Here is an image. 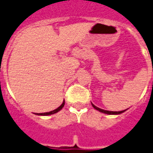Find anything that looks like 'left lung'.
Masks as SVG:
<instances>
[{
	"instance_id": "8db88e82",
	"label": "left lung",
	"mask_w": 153,
	"mask_h": 153,
	"mask_svg": "<svg viewBox=\"0 0 153 153\" xmlns=\"http://www.w3.org/2000/svg\"><path fill=\"white\" fill-rule=\"evenodd\" d=\"M91 104H92V103H91ZM92 106L94 107L95 110L99 111L105 113V114H108V115H119V114H121V113H123L124 111H126V110H125V111H105V110H102V109H100V108H99V107L95 106L93 104H92Z\"/></svg>"
}]
</instances>
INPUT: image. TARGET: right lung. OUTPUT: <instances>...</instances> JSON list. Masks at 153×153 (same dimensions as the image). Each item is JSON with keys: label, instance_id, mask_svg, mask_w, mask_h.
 <instances>
[{"label": "right lung", "instance_id": "add662e5", "mask_svg": "<svg viewBox=\"0 0 153 153\" xmlns=\"http://www.w3.org/2000/svg\"><path fill=\"white\" fill-rule=\"evenodd\" d=\"M64 104H65V101H64V100H63V102L62 103V105H60L59 107H58L56 110L54 111H52L49 112H46V113H36V115L37 116H48V115H53V114H55V113H57V112H59V111H61L62 110V108L64 106Z\"/></svg>", "mask_w": 153, "mask_h": 153}]
</instances>
